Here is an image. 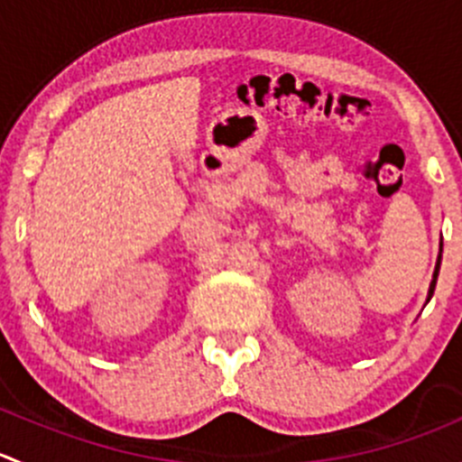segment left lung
Listing matches in <instances>:
<instances>
[{
	"mask_svg": "<svg viewBox=\"0 0 462 462\" xmlns=\"http://www.w3.org/2000/svg\"><path fill=\"white\" fill-rule=\"evenodd\" d=\"M440 259H442V244H440V254H438V262H436V271H433V280H431V286H429V298H427V302H429V300H431L433 291H436L438 273H440Z\"/></svg>",
	"mask_w": 462,
	"mask_h": 462,
	"instance_id": "8db88e82",
	"label": "left lung"
}]
</instances>
